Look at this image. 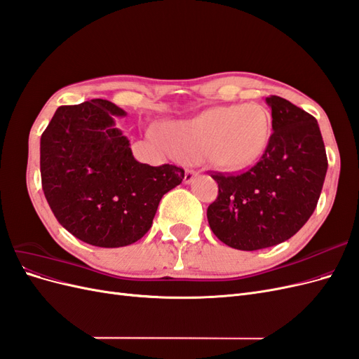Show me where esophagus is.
I'll return each mask as SVG.
<instances>
[{
    "instance_id": "34e87169",
    "label": "esophagus",
    "mask_w": 359,
    "mask_h": 359,
    "mask_svg": "<svg viewBox=\"0 0 359 359\" xmlns=\"http://www.w3.org/2000/svg\"><path fill=\"white\" fill-rule=\"evenodd\" d=\"M198 175V172L196 170H193V169H187L186 170V175H184V182H191L193 181V178Z\"/></svg>"
}]
</instances>
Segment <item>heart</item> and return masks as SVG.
Wrapping results in <instances>:
<instances>
[{
  "mask_svg": "<svg viewBox=\"0 0 359 359\" xmlns=\"http://www.w3.org/2000/svg\"><path fill=\"white\" fill-rule=\"evenodd\" d=\"M271 116L257 103L219 106L196 116L169 123L165 137L180 160H208L224 169H241L265 153Z\"/></svg>",
  "mask_w": 359,
  "mask_h": 359,
  "instance_id": "1",
  "label": "heart"
}]
</instances>
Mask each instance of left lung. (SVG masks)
I'll use <instances>...</instances> for the list:
<instances>
[{"label":"left lung","mask_w":359,"mask_h":359,"mask_svg":"<svg viewBox=\"0 0 359 359\" xmlns=\"http://www.w3.org/2000/svg\"><path fill=\"white\" fill-rule=\"evenodd\" d=\"M266 103L274 132L265 153L243 173H212L219 196L206 210L214 235L245 252L295 235L316 208L328 169L316 118L278 95Z\"/></svg>","instance_id":"1"}]
</instances>
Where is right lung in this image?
Wrapping results in <instances>:
<instances>
[{
  "label": "right lung",
  "mask_w": 359,
  "mask_h": 359,
  "mask_svg": "<svg viewBox=\"0 0 359 359\" xmlns=\"http://www.w3.org/2000/svg\"><path fill=\"white\" fill-rule=\"evenodd\" d=\"M109 100L60 106L40 139L41 187L58 223L81 241L124 247L148 231L163 194L184 180L173 165L139 163Z\"/></svg>",
  "instance_id": "obj_1"
}]
</instances>
